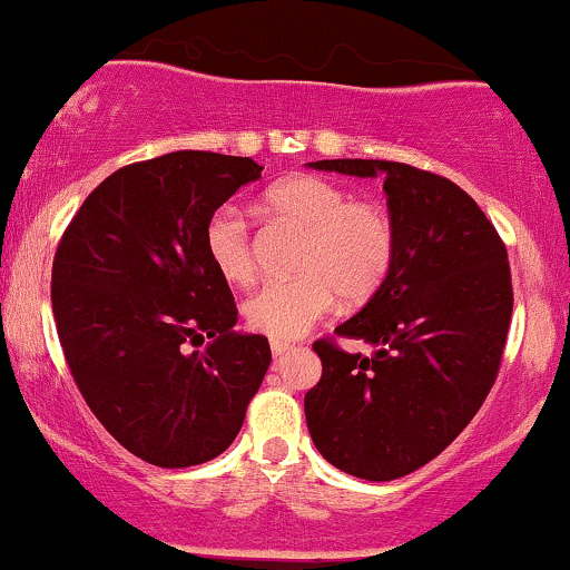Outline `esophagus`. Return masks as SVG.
I'll list each match as a JSON object with an SVG mask.
<instances>
[{
  "label": "esophagus",
  "mask_w": 570,
  "mask_h": 570,
  "mask_svg": "<svg viewBox=\"0 0 570 570\" xmlns=\"http://www.w3.org/2000/svg\"><path fill=\"white\" fill-rule=\"evenodd\" d=\"M271 351H273V358L281 361L286 353L292 351V345H289V342H276V340H273V342H271Z\"/></svg>",
  "instance_id": "obj_1"
}]
</instances>
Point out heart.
Instances as JSON below:
<instances>
[{
	"instance_id": "heart-1",
	"label": "heart",
	"mask_w": 570,
	"mask_h": 570,
	"mask_svg": "<svg viewBox=\"0 0 570 570\" xmlns=\"http://www.w3.org/2000/svg\"><path fill=\"white\" fill-rule=\"evenodd\" d=\"M265 209L303 230L294 255L299 276L271 281L244 305L252 332L286 342L324 321L337 297L363 305L385 286L397 255L395 219L387 207L353 198L345 185L315 175H292L263 194ZM209 265L233 286L257 276L255 238L242 212L219 207L204 225Z\"/></svg>"
}]
</instances>
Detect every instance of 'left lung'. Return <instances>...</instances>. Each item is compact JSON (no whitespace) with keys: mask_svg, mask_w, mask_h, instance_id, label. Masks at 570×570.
Masks as SVG:
<instances>
[{"mask_svg":"<svg viewBox=\"0 0 570 570\" xmlns=\"http://www.w3.org/2000/svg\"><path fill=\"white\" fill-rule=\"evenodd\" d=\"M326 173L385 175L397 255L380 292L337 337L315 340L324 374L305 420L326 462L363 481H395L435 459L493 387L512 318L507 246L475 198L449 177L401 161H313Z\"/></svg>","mask_w":570,"mask_h":570,"instance_id":"left-lung-1","label":"left lung"}]
</instances>
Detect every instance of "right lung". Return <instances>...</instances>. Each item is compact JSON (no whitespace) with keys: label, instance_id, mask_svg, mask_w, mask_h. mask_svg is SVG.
I'll return each mask as SVG.
<instances>
[{"label":"right lung","instance_id":"obj_1","mask_svg":"<svg viewBox=\"0 0 570 570\" xmlns=\"http://www.w3.org/2000/svg\"><path fill=\"white\" fill-rule=\"evenodd\" d=\"M259 173L209 150L127 164L85 198L55 252L52 313L73 382L102 428L156 468L223 454L271 366L267 337L233 332L236 299L204 252L212 212Z\"/></svg>","mask_w":570,"mask_h":570}]
</instances>
